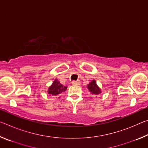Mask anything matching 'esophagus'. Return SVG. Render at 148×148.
Wrapping results in <instances>:
<instances>
[{
  "mask_svg": "<svg viewBox=\"0 0 148 148\" xmlns=\"http://www.w3.org/2000/svg\"><path fill=\"white\" fill-rule=\"evenodd\" d=\"M72 84H73V85H77V86H78V85H79L80 84V82L79 81H73L72 82Z\"/></svg>",
  "mask_w": 148,
  "mask_h": 148,
  "instance_id": "obj_1",
  "label": "esophagus"
}]
</instances>
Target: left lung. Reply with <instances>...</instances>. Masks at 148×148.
I'll use <instances>...</instances> for the list:
<instances>
[{
    "instance_id": "1",
    "label": "left lung",
    "mask_w": 148,
    "mask_h": 148,
    "mask_svg": "<svg viewBox=\"0 0 148 148\" xmlns=\"http://www.w3.org/2000/svg\"><path fill=\"white\" fill-rule=\"evenodd\" d=\"M87 88L92 95H97L101 93V89L97 86L95 80H92V82H90L89 84L87 86Z\"/></svg>"
}]
</instances>
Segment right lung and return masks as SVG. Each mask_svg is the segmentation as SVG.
Returning <instances> with one entry per match:
<instances>
[{
	"mask_svg": "<svg viewBox=\"0 0 148 148\" xmlns=\"http://www.w3.org/2000/svg\"><path fill=\"white\" fill-rule=\"evenodd\" d=\"M67 87L63 86V85L60 84L57 79L53 82V84L49 87L48 92L50 96H57L66 90Z\"/></svg>",
	"mask_w": 148,
	"mask_h": 148,
	"instance_id": "right-lung-1",
	"label": "right lung"
}]
</instances>
